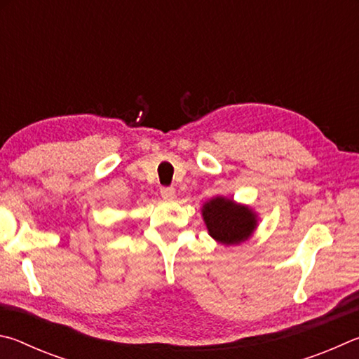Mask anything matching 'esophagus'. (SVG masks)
I'll list each match as a JSON object with an SVG mask.
<instances>
[{
  "instance_id": "34e87169",
  "label": "esophagus",
  "mask_w": 359,
  "mask_h": 359,
  "mask_svg": "<svg viewBox=\"0 0 359 359\" xmlns=\"http://www.w3.org/2000/svg\"><path fill=\"white\" fill-rule=\"evenodd\" d=\"M175 187H161V197L165 198V200H172L175 198Z\"/></svg>"
}]
</instances>
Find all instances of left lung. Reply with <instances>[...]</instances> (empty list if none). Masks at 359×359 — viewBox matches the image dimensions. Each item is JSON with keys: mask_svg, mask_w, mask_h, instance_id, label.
Instances as JSON below:
<instances>
[{"mask_svg": "<svg viewBox=\"0 0 359 359\" xmlns=\"http://www.w3.org/2000/svg\"><path fill=\"white\" fill-rule=\"evenodd\" d=\"M202 216L208 233L225 246L249 240L257 229L255 212L249 206L225 197H215L206 202Z\"/></svg>", "mask_w": 359, "mask_h": 359, "instance_id": "obj_1", "label": "left lung"}]
</instances>
